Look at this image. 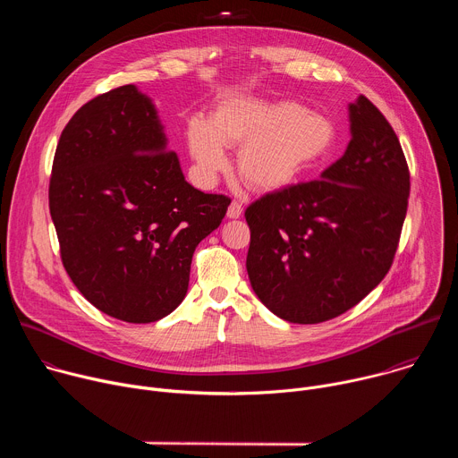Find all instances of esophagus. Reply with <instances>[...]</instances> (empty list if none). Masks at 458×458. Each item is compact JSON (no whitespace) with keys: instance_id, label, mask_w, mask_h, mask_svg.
I'll return each mask as SVG.
<instances>
[{"instance_id":"1","label":"esophagus","mask_w":458,"mask_h":458,"mask_svg":"<svg viewBox=\"0 0 458 458\" xmlns=\"http://www.w3.org/2000/svg\"><path fill=\"white\" fill-rule=\"evenodd\" d=\"M241 214H242V205H241L239 201H232V203H230V207H228L226 216H228L230 219H239V217H241Z\"/></svg>"}]
</instances>
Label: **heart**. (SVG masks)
I'll use <instances>...</instances> for the list:
<instances>
[{
	"mask_svg": "<svg viewBox=\"0 0 458 458\" xmlns=\"http://www.w3.org/2000/svg\"><path fill=\"white\" fill-rule=\"evenodd\" d=\"M190 154L203 179L226 170V148H237V172L255 191H279L330 154L334 123L295 101L233 96L210 121L191 117L186 126Z\"/></svg>",
	"mask_w": 458,
	"mask_h": 458,
	"instance_id": "1",
	"label": "heart"
}]
</instances>
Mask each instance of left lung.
<instances>
[{"label": "left lung", "mask_w": 458, "mask_h": 458, "mask_svg": "<svg viewBox=\"0 0 458 458\" xmlns=\"http://www.w3.org/2000/svg\"><path fill=\"white\" fill-rule=\"evenodd\" d=\"M352 140L320 179L283 188L246 212L250 284L295 324L339 317L387 274L408 210L410 170L394 128L364 96L350 103Z\"/></svg>", "instance_id": "1"}]
</instances>
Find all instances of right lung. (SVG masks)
Listing matches in <instances>:
<instances>
[{"label": "right lung", "instance_id": "1", "mask_svg": "<svg viewBox=\"0 0 458 458\" xmlns=\"http://www.w3.org/2000/svg\"><path fill=\"white\" fill-rule=\"evenodd\" d=\"M228 205L186 182L136 85L94 98L61 132L48 186L61 260L83 297L114 318L147 324L172 313L195 246Z\"/></svg>", "mask_w": 458, "mask_h": 458}]
</instances>
